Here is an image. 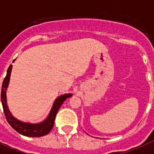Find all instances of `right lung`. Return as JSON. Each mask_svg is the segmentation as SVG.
<instances>
[{
    "instance_id": "obj_1",
    "label": "right lung",
    "mask_w": 154,
    "mask_h": 154,
    "mask_svg": "<svg viewBox=\"0 0 154 154\" xmlns=\"http://www.w3.org/2000/svg\"><path fill=\"white\" fill-rule=\"evenodd\" d=\"M12 65H9L7 70V74H6L4 82L2 83V88H1V103L3 106V110L5 116L6 117L7 122L8 124L10 125L13 129H14L19 134H22L24 136L26 137H42L46 135L51 131L53 129V125H54V121H55L56 115L57 113V111L60 109V105H62V103L66 100L67 98L72 97V94H65L61 95L59 97L56 99L54 101V104L53 105L50 113L44 122L40 123V124H29V123H24L20 121H18L16 118L12 116V114L9 112V110L7 106L6 103V89L8 85V82L10 79L11 70H12Z\"/></svg>"
}]
</instances>
